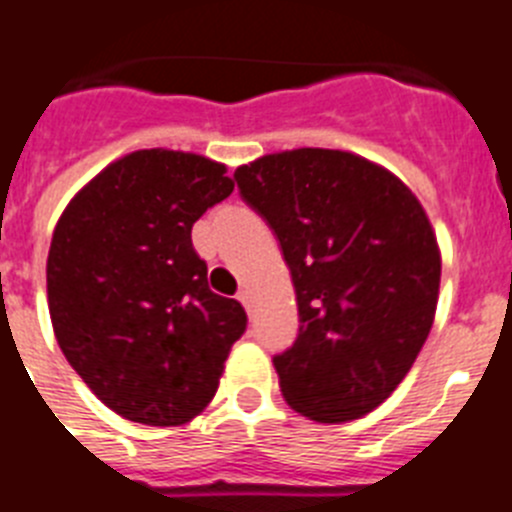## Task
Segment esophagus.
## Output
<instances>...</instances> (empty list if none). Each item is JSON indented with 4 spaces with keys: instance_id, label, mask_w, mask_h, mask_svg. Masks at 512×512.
Returning <instances> with one entry per match:
<instances>
[{
    "instance_id": "34e87169",
    "label": "esophagus",
    "mask_w": 512,
    "mask_h": 512,
    "mask_svg": "<svg viewBox=\"0 0 512 512\" xmlns=\"http://www.w3.org/2000/svg\"><path fill=\"white\" fill-rule=\"evenodd\" d=\"M236 299H239V302L244 304V309H247V312H249V309H252V296H249L247 289L239 291V294H236Z\"/></svg>"
}]
</instances>
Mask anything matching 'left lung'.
Returning a JSON list of instances; mask_svg holds the SVG:
<instances>
[{
	"label": "left lung",
	"instance_id": "8db88e82",
	"mask_svg": "<svg viewBox=\"0 0 512 512\" xmlns=\"http://www.w3.org/2000/svg\"><path fill=\"white\" fill-rule=\"evenodd\" d=\"M244 203L276 234L299 333L273 356L283 398L315 422L377 409L435 320L440 249L406 184L354 153L299 148L234 171Z\"/></svg>",
	"mask_w": 512,
	"mask_h": 512
}]
</instances>
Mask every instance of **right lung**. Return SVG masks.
I'll list each match as a JSON object with an SVG mask.
<instances>
[{
    "label": "right lung",
    "mask_w": 512,
    "mask_h": 512,
    "mask_svg": "<svg viewBox=\"0 0 512 512\" xmlns=\"http://www.w3.org/2000/svg\"><path fill=\"white\" fill-rule=\"evenodd\" d=\"M231 192L223 163L135 150L85 184L54 229L46 291L59 349L130 422L195 419L247 330L244 307L208 289L192 247L197 218Z\"/></svg>",
    "instance_id": "right-lung-1"
}]
</instances>
